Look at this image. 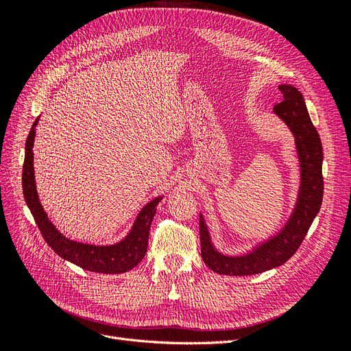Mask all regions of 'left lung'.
Instances as JSON below:
<instances>
[{
	"instance_id": "1",
	"label": "left lung",
	"mask_w": 351,
	"mask_h": 351,
	"mask_svg": "<svg viewBox=\"0 0 351 351\" xmlns=\"http://www.w3.org/2000/svg\"><path fill=\"white\" fill-rule=\"evenodd\" d=\"M282 101L274 111L290 127L295 137L302 164V187L294 214L277 237L267 241L247 256L231 258L218 253L210 244L204 217H199L200 252L208 267L221 275H253L285 263L300 247L322 205V143L307 112L303 95L290 84H281Z\"/></svg>"
}]
</instances>
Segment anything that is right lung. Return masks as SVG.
<instances>
[{"label": "right lung", "instance_id": "1", "mask_svg": "<svg viewBox=\"0 0 351 351\" xmlns=\"http://www.w3.org/2000/svg\"><path fill=\"white\" fill-rule=\"evenodd\" d=\"M38 120L32 125L29 136L26 139L25 149V164L22 174L23 195L26 204L35 218L36 226L42 237L49 244L58 256L67 259L69 262L77 265V267L101 274H121L130 271L139 263L147 250V239H149V228L152 224L154 215L156 212V205L161 199H155L147 204L137 217L132 232L123 241L112 244V246H90V244H82L66 239L52 226L48 219L44 208L39 204V197L35 186L34 173V147L35 142V125Z\"/></svg>", "mask_w": 351, "mask_h": 351}]
</instances>
